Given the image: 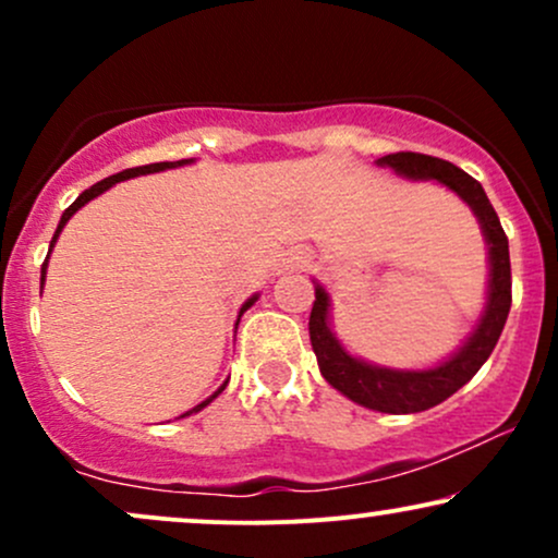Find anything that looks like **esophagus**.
<instances>
[{
	"label": "esophagus",
	"instance_id": "obj_1",
	"mask_svg": "<svg viewBox=\"0 0 558 558\" xmlns=\"http://www.w3.org/2000/svg\"><path fill=\"white\" fill-rule=\"evenodd\" d=\"M301 262H304V257H291V267H299Z\"/></svg>",
	"mask_w": 558,
	"mask_h": 558
}]
</instances>
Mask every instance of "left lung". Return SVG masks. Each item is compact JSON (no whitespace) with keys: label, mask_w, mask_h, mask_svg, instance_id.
Wrapping results in <instances>:
<instances>
[{"label":"left lung","mask_w":558,"mask_h":558,"mask_svg":"<svg viewBox=\"0 0 558 558\" xmlns=\"http://www.w3.org/2000/svg\"><path fill=\"white\" fill-rule=\"evenodd\" d=\"M377 165L393 168L399 175L412 178V181L444 183L446 189H451L453 194L470 204V209L480 220V228H483L485 243H488V304H485L480 325L451 360L430 369H388L351 356L330 330V296L323 286H315L310 338L325 380L336 390H341L345 399L375 409V412L414 414L438 407L440 401H446L448 396L466 386L496 349L511 310L509 239H506L501 220L485 196L483 185L457 165L430 155H417V151H396V155L377 159Z\"/></svg>","instance_id":"obj_1"}]
</instances>
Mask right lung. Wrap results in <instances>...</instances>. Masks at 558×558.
Here are the masks:
<instances>
[{
	"label": "right lung",
	"instance_id": "add662e5",
	"mask_svg": "<svg viewBox=\"0 0 558 558\" xmlns=\"http://www.w3.org/2000/svg\"><path fill=\"white\" fill-rule=\"evenodd\" d=\"M185 162H189V159H178V162H155V165H141V168H131V170H123V172H118V175H110V178H105V181L94 183V185H92V189H86V191H83V194H81L78 198H75V202H73V204H70V207L65 209V213H62V217H60V226H57V230H54V239H52V243H49V252H52V248H54V243H57V235H60V233H62V228H65V222H68V220H70V217H73L75 213H78V209L83 207V204H88V202H92V198H96V196H99V194H105V191H107V189H112V185H114V183H120V181H128V178H136V175H146V172H159V170L181 168V165H185ZM47 262H49V254H47V259H44V265H41V288H44V278H47ZM254 301H257V296H252V299H248V301H246V304H243V306H241V315H243V312H246V310H248V306H252V304H254ZM241 315H239V319H241ZM226 386H228V383H222V388H220V390H217V393H215V396H209V399H207V401H202V403H198V407H194V409H191V412H198V409H204V407H207V403H209V401H213V399H217V396H220V393H222V390H226Z\"/></svg>",
	"mask_w": 558,
	"mask_h": 558
}]
</instances>
